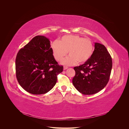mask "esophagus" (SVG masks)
Returning a JSON list of instances; mask_svg holds the SVG:
<instances>
[{"instance_id":"34e87169","label":"esophagus","mask_w":129,"mask_h":129,"mask_svg":"<svg viewBox=\"0 0 129 129\" xmlns=\"http://www.w3.org/2000/svg\"><path fill=\"white\" fill-rule=\"evenodd\" d=\"M68 67H67V66H64L63 67V69L64 70H66V69H68Z\"/></svg>"}]
</instances>
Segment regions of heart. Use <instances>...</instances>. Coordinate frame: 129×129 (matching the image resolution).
I'll return each instance as SVG.
<instances>
[{"mask_svg":"<svg viewBox=\"0 0 129 129\" xmlns=\"http://www.w3.org/2000/svg\"><path fill=\"white\" fill-rule=\"evenodd\" d=\"M53 56L57 61H61L68 53L70 56L65 59L61 64L66 66L84 63L92 56L94 51L93 43L89 39L78 35H65L51 45Z\"/></svg>","mask_w":129,"mask_h":129,"instance_id":"1","label":"heart"}]
</instances>
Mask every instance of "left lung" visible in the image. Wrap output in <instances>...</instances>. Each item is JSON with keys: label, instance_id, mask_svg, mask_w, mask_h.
Returning a JSON list of instances; mask_svg holds the SVG:
<instances>
[{"label": "left lung", "instance_id": "1", "mask_svg": "<svg viewBox=\"0 0 129 129\" xmlns=\"http://www.w3.org/2000/svg\"><path fill=\"white\" fill-rule=\"evenodd\" d=\"M112 67V58L107 48L95 42L91 58L84 64L74 67L76 75L73 85L83 94L96 93L107 84Z\"/></svg>", "mask_w": 129, "mask_h": 129}]
</instances>
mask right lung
Instances as JSON below:
<instances>
[{
  "label": "right lung",
  "mask_w": 129,
  "mask_h": 129,
  "mask_svg": "<svg viewBox=\"0 0 129 129\" xmlns=\"http://www.w3.org/2000/svg\"><path fill=\"white\" fill-rule=\"evenodd\" d=\"M50 43L46 37L37 36L17 54V79L31 94L48 92L56 85L57 75L63 71V66L54 59Z\"/></svg>",
  "instance_id": "1"
}]
</instances>
